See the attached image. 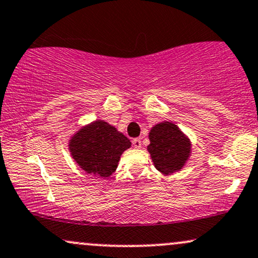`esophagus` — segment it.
<instances>
[{"label": "esophagus", "instance_id": "1", "mask_svg": "<svg viewBox=\"0 0 258 258\" xmlns=\"http://www.w3.org/2000/svg\"><path fill=\"white\" fill-rule=\"evenodd\" d=\"M132 144H133V147H135V148H141L142 147L141 138H135V139H133Z\"/></svg>", "mask_w": 258, "mask_h": 258}]
</instances>
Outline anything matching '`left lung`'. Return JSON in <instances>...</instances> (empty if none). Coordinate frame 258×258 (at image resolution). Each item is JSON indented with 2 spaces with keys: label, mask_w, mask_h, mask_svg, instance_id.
<instances>
[{
  "label": "left lung",
  "mask_w": 258,
  "mask_h": 258,
  "mask_svg": "<svg viewBox=\"0 0 258 258\" xmlns=\"http://www.w3.org/2000/svg\"><path fill=\"white\" fill-rule=\"evenodd\" d=\"M149 139L148 150L160 172L170 174L183 167L190 154V143L174 123L161 122L154 126Z\"/></svg>",
  "instance_id": "1"
}]
</instances>
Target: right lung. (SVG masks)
Wrapping results in <instances>:
<instances>
[{"label": "right lung", "mask_w": 258, "mask_h": 258, "mask_svg": "<svg viewBox=\"0 0 258 258\" xmlns=\"http://www.w3.org/2000/svg\"><path fill=\"white\" fill-rule=\"evenodd\" d=\"M69 147L73 158L86 172L109 177L116 170L121 154L131 147V142L115 127L98 120L80 130Z\"/></svg>", "instance_id": "obj_1"}]
</instances>
